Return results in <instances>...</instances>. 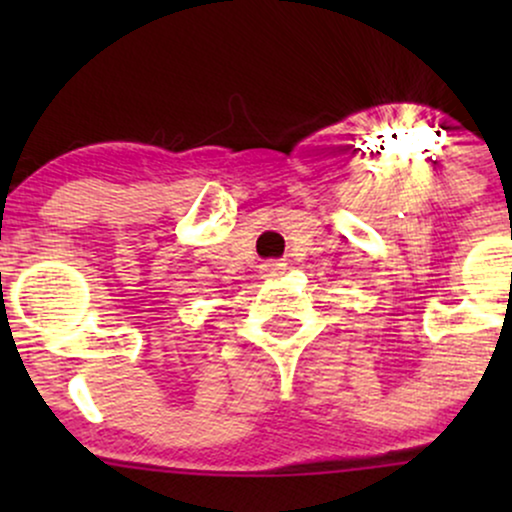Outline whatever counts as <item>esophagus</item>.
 Segmentation results:
<instances>
[{
    "instance_id": "34e87169",
    "label": "esophagus",
    "mask_w": 512,
    "mask_h": 512,
    "mask_svg": "<svg viewBox=\"0 0 512 512\" xmlns=\"http://www.w3.org/2000/svg\"><path fill=\"white\" fill-rule=\"evenodd\" d=\"M262 276H267V279H272V276H279L281 272H284L286 269V264L284 262H279V260H267L262 264Z\"/></svg>"
}]
</instances>
